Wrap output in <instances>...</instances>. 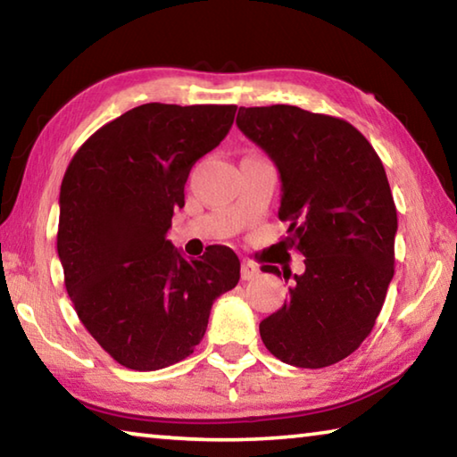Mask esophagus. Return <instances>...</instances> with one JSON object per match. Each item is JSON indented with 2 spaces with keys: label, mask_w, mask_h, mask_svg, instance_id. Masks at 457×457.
I'll return each mask as SVG.
<instances>
[{
  "label": "esophagus",
  "mask_w": 457,
  "mask_h": 457,
  "mask_svg": "<svg viewBox=\"0 0 457 457\" xmlns=\"http://www.w3.org/2000/svg\"><path fill=\"white\" fill-rule=\"evenodd\" d=\"M258 274H260L258 264H253V262H250V260L242 262V280H253Z\"/></svg>",
  "instance_id": "obj_1"
}]
</instances>
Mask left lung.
Returning a JSON list of instances; mask_svg holds the SVG:
<instances>
[{
	"label": "left lung",
	"mask_w": 457,
	"mask_h": 457,
	"mask_svg": "<svg viewBox=\"0 0 457 457\" xmlns=\"http://www.w3.org/2000/svg\"><path fill=\"white\" fill-rule=\"evenodd\" d=\"M237 127L282 179L278 218L304 256L280 311L260 322L266 349L288 365L322 369L362 345L395 272L397 210L385 167L351 122L290 104L239 106ZM280 276L278 266H262Z\"/></svg>",
	"instance_id": "left-lung-1"
}]
</instances>
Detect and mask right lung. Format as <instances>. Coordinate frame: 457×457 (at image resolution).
Listing matches in <instances>:
<instances>
[{"mask_svg":"<svg viewBox=\"0 0 457 457\" xmlns=\"http://www.w3.org/2000/svg\"><path fill=\"white\" fill-rule=\"evenodd\" d=\"M234 117V104H141L100 127L66 169L56 244L66 292L122 367L157 370L187 359L213 300L236 288L234 250L210 245L185 260L167 239L191 167Z\"/></svg>","mask_w":457,"mask_h":457,"instance_id":"obj_1","label":"right lung"}]
</instances>
